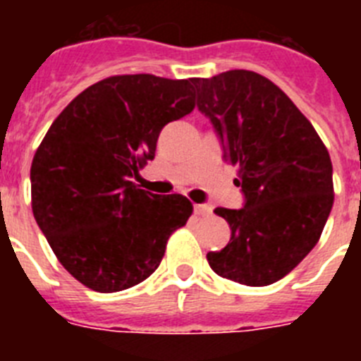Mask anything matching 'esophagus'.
<instances>
[{
    "instance_id": "1",
    "label": "esophagus",
    "mask_w": 361,
    "mask_h": 361,
    "mask_svg": "<svg viewBox=\"0 0 361 361\" xmlns=\"http://www.w3.org/2000/svg\"><path fill=\"white\" fill-rule=\"evenodd\" d=\"M195 214L200 215V217H208L212 214V206H208V204H195Z\"/></svg>"
}]
</instances>
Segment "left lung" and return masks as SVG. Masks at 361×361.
I'll use <instances>...</instances> for the list:
<instances>
[{
  "instance_id": "left-lung-1",
  "label": "left lung",
  "mask_w": 361,
  "mask_h": 361,
  "mask_svg": "<svg viewBox=\"0 0 361 361\" xmlns=\"http://www.w3.org/2000/svg\"><path fill=\"white\" fill-rule=\"evenodd\" d=\"M192 86L245 195L241 209H215L232 236L225 249L208 252V262L240 285H271L307 257L324 231L334 206L330 153L311 121L266 76L234 69L192 78Z\"/></svg>"
}]
</instances>
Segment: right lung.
Segmentation results:
<instances>
[{"label": "right lung", "mask_w": 361, "mask_h": 361, "mask_svg": "<svg viewBox=\"0 0 361 361\" xmlns=\"http://www.w3.org/2000/svg\"><path fill=\"white\" fill-rule=\"evenodd\" d=\"M189 80L116 75L71 101L31 163V209L54 255L82 285L120 292L159 268L192 204L130 181L155 157L159 133L191 114Z\"/></svg>", "instance_id": "1"}]
</instances>
